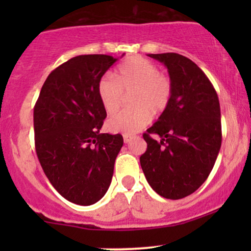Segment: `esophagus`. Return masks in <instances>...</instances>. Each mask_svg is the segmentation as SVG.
Wrapping results in <instances>:
<instances>
[{
  "instance_id": "1",
  "label": "esophagus",
  "mask_w": 251,
  "mask_h": 251,
  "mask_svg": "<svg viewBox=\"0 0 251 251\" xmlns=\"http://www.w3.org/2000/svg\"><path fill=\"white\" fill-rule=\"evenodd\" d=\"M131 139H132V135L131 134H124V142H125L126 144L131 142Z\"/></svg>"
}]
</instances>
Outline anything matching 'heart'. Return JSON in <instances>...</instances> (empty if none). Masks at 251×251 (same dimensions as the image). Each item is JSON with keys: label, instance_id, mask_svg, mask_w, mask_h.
I'll list each match as a JSON object with an SVG mask.
<instances>
[{"label": "heart", "instance_id": "1", "mask_svg": "<svg viewBox=\"0 0 251 251\" xmlns=\"http://www.w3.org/2000/svg\"><path fill=\"white\" fill-rule=\"evenodd\" d=\"M129 94L132 107L118 113L107 122L112 132L133 134L151 122L152 113L160 114L172 97V81L159 73L157 66L140 56H132L120 63L114 75H103L98 82V96L107 114L119 111L124 93Z\"/></svg>", "mask_w": 251, "mask_h": 251}]
</instances>
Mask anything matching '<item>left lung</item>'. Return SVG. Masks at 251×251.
<instances>
[{
  "label": "left lung",
  "mask_w": 251,
  "mask_h": 251,
  "mask_svg": "<svg viewBox=\"0 0 251 251\" xmlns=\"http://www.w3.org/2000/svg\"><path fill=\"white\" fill-rule=\"evenodd\" d=\"M149 56L168 67L172 97L162 116L143 134L148 149L140 155V165L158 195L180 200L206 180L217 159L222 144L220 101L208 76L186 56Z\"/></svg>",
  "instance_id": "obj_1"
}]
</instances>
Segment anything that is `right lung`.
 Instances as JSON below:
<instances>
[{"label":"right lung","mask_w":251,"mask_h":251,"mask_svg":"<svg viewBox=\"0 0 251 251\" xmlns=\"http://www.w3.org/2000/svg\"><path fill=\"white\" fill-rule=\"evenodd\" d=\"M118 59L79 55L55 68L34 107L35 150L43 172L72 203L91 205L111 184L122 134L100 133L106 114L98 82Z\"/></svg>","instance_id":"right-lung-1"}]
</instances>
